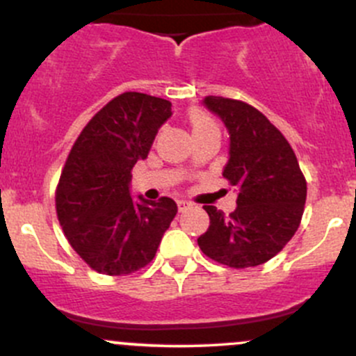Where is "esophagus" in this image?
Segmentation results:
<instances>
[{"instance_id": "34e87169", "label": "esophagus", "mask_w": 356, "mask_h": 356, "mask_svg": "<svg viewBox=\"0 0 356 356\" xmlns=\"http://www.w3.org/2000/svg\"><path fill=\"white\" fill-rule=\"evenodd\" d=\"M177 208H179V211H184L186 208H189V203H188V201H184V200H179L177 201Z\"/></svg>"}]
</instances>
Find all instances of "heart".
<instances>
[{"instance_id":"1","label":"heart","mask_w":356,"mask_h":356,"mask_svg":"<svg viewBox=\"0 0 356 356\" xmlns=\"http://www.w3.org/2000/svg\"><path fill=\"white\" fill-rule=\"evenodd\" d=\"M189 124H191L193 136H204V134H220L218 125L213 117L203 110H195L189 115Z\"/></svg>"}]
</instances>
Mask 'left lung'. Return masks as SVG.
Wrapping results in <instances>:
<instances>
[{
    "label": "left lung",
    "instance_id": "8db88e82",
    "mask_svg": "<svg viewBox=\"0 0 356 356\" xmlns=\"http://www.w3.org/2000/svg\"><path fill=\"white\" fill-rule=\"evenodd\" d=\"M203 105L229 132V160L222 175L236 188L238 207L225 215L204 204L210 225L198 245L227 267H257L275 257L298 231L307 182L289 143L264 113L220 96H207Z\"/></svg>",
    "mask_w": 356,
    "mask_h": 356
}]
</instances>
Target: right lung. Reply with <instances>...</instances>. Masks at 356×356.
Listing matches in <instances>:
<instances>
[{
	"mask_svg": "<svg viewBox=\"0 0 356 356\" xmlns=\"http://www.w3.org/2000/svg\"><path fill=\"white\" fill-rule=\"evenodd\" d=\"M172 103L124 92L89 120L68 155L56 213L68 243L96 272L124 275L155 257L177 213L172 198L132 200V167L148 158Z\"/></svg>",
	"mask_w": 356,
	"mask_h": 356,
	"instance_id": "obj_1",
	"label": "right lung"
}]
</instances>
